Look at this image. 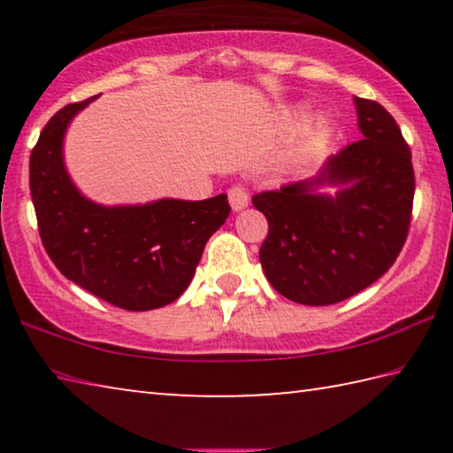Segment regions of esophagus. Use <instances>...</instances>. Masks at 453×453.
Here are the masks:
<instances>
[{"instance_id": "obj_1", "label": "esophagus", "mask_w": 453, "mask_h": 453, "mask_svg": "<svg viewBox=\"0 0 453 453\" xmlns=\"http://www.w3.org/2000/svg\"><path fill=\"white\" fill-rule=\"evenodd\" d=\"M227 199H229V205H232L234 211H242L248 208V203H250L248 191H245L242 186H234L232 189H229Z\"/></svg>"}]
</instances>
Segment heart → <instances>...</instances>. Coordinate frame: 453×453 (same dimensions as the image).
Here are the masks:
<instances>
[{
	"label": "heart",
	"instance_id": "b5f03b06",
	"mask_svg": "<svg viewBox=\"0 0 453 453\" xmlns=\"http://www.w3.org/2000/svg\"><path fill=\"white\" fill-rule=\"evenodd\" d=\"M303 113H305L303 107L296 105V107H291V110H286V118L297 119V118H302ZM327 129H329V124H327V119L324 116H313V118L305 119L302 124L300 135H297L296 153H305V151H310L311 148H316V145L326 137Z\"/></svg>",
	"mask_w": 453,
	"mask_h": 453
}]
</instances>
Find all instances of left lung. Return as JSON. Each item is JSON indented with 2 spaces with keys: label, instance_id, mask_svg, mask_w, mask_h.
<instances>
[{
  "label": "left lung",
  "instance_id": "8db88e82",
  "mask_svg": "<svg viewBox=\"0 0 453 453\" xmlns=\"http://www.w3.org/2000/svg\"><path fill=\"white\" fill-rule=\"evenodd\" d=\"M354 104L362 140L332 153L313 178L251 199L270 224L259 250L265 278L296 303L359 294L392 267L408 237L416 189L408 143L380 104Z\"/></svg>",
  "mask_w": 453,
  "mask_h": 453
}]
</instances>
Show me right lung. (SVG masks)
I'll list each match as a JSON object with an SVG mask.
<instances>
[{
    "mask_svg": "<svg viewBox=\"0 0 453 453\" xmlns=\"http://www.w3.org/2000/svg\"><path fill=\"white\" fill-rule=\"evenodd\" d=\"M86 102L59 110L29 157V189L43 248L67 280L127 311L172 303L188 289L210 237L224 226L227 196L189 202L104 205L75 186L65 165L67 127Z\"/></svg>",
    "mask_w": 453,
    "mask_h": 453,
    "instance_id": "obj_1",
    "label": "right lung"
}]
</instances>
